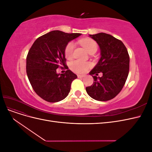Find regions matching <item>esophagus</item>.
Masks as SVG:
<instances>
[{
	"mask_svg": "<svg viewBox=\"0 0 152 152\" xmlns=\"http://www.w3.org/2000/svg\"><path fill=\"white\" fill-rule=\"evenodd\" d=\"M77 77H78V78H79V79H81V78L84 77L85 75H78Z\"/></svg>",
	"mask_w": 152,
	"mask_h": 152,
	"instance_id": "34e87169",
	"label": "esophagus"
}]
</instances>
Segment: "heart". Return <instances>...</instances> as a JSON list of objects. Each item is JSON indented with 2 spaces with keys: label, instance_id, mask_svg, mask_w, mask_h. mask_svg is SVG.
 <instances>
[{
  "label": "heart",
  "instance_id": "heart-1",
  "mask_svg": "<svg viewBox=\"0 0 152 152\" xmlns=\"http://www.w3.org/2000/svg\"><path fill=\"white\" fill-rule=\"evenodd\" d=\"M80 43L83 46L87 52L91 53L93 51H96L98 49V44L94 40L92 39H82L80 41ZM75 44L73 42H69L65 49V56L66 58L70 59L72 57L73 49ZM91 63L82 61L80 60L73 61L70 63V68L72 71L77 73H84L89 70L91 67Z\"/></svg>",
  "mask_w": 152,
  "mask_h": 152
}]
</instances>
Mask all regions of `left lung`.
I'll use <instances>...</instances> for the list:
<instances>
[{
    "label": "left lung",
    "instance_id": "1",
    "mask_svg": "<svg viewBox=\"0 0 152 152\" xmlns=\"http://www.w3.org/2000/svg\"><path fill=\"white\" fill-rule=\"evenodd\" d=\"M99 46L101 58L90 72L94 82L86 89L88 95L95 100L105 102L114 98L126 83L129 71V56L121 40L111 35L99 33L89 35Z\"/></svg>",
    "mask_w": 152,
    "mask_h": 152
}]
</instances>
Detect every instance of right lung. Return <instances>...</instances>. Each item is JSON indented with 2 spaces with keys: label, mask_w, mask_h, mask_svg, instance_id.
<instances>
[{
  "label": "right lung",
  "mask_w": 152,
  "mask_h": 152,
  "mask_svg": "<svg viewBox=\"0 0 152 152\" xmlns=\"http://www.w3.org/2000/svg\"><path fill=\"white\" fill-rule=\"evenodd\" d=\"M80 35L53 30L39 37L29 50L26 74L37 94L46 102H60L70 93L77 75L70 70L60 74L56 69L66 65L65 48L70 41Z\"/></svg>",
  "instance_id": "obj_1"
}]
</instances>
